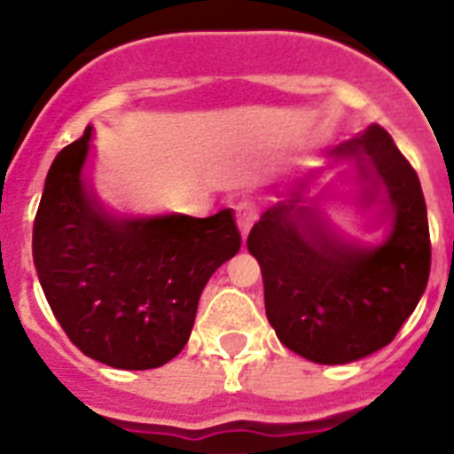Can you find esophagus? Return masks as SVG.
Returning a JSON list of instances; mask_svg holds the SVG:
<instances>
[{
    "mask_svg": "<svg viewBox=\"0 0 454 454\" xmlns=\"http://www.w3.org/2000/svg\"><path fill=\"white\" fill-rule=\"evenodd\" d=\"M236 220H239V227H240V234L243 236H247L250 234V230H252V224H254V220H256V208H254V204H252V200H239V202H236Z\"/></svg>",
    "mask_w": 454,
    "mask_h": 454,
    "instance_id": "obj_1",
    "label": "esophagus"
}]
</instances>
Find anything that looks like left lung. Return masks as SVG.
I'll return each instance as SVG.
<instances>
[{"instance_id":"8db88e82","label":"left lung","mask_w":454,"mask_h":454,"mask_svg":"<svg viewBox=\"0 0 454 454\" xmlns=\"http://www.w3.org/2000/svg\"><path fill=\"white\" fill-rule=\"evenodd\" d=\"M334 154L359 166L371 184L366 202H382L391 215L382 246L359 250L336 240L314 208L300 204L307 182L272 204L247 236L277 339L316 364H348L388 346L419 304L432 262L419 175L388 131L371 124Z\"/></svg>"}]
</instances>
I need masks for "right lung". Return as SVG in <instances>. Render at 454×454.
Masks as SVG:
<instances>
[{
    "label": "right lung",
    "instance_id": "right-lung-1",
    "mask_svg": "<svg viewBox=\"0 0 454 454\" xmlns=\"http://www.w3.org/2000/svg\"><path fill=\"white\" fill-rule=\"evenodd\" d=\"M90 127L56 154L34 220L40 286L86 356L147 371L177 356L214 275L240 250L230 208L208 218L108 215L82 179Z\"/></svg>",
    "mask_w": 454,
    "mask_h": 454
}]
</instances>
